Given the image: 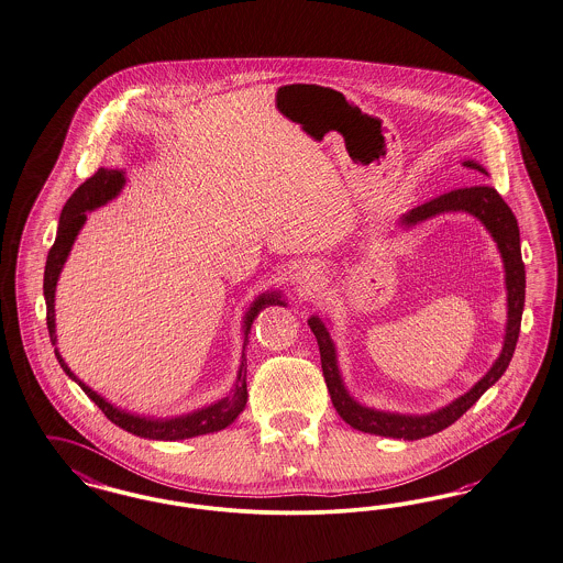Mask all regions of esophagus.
I'll use <instances>...</instances> for the list:
<instances>
[{"mask_svg":"<svg viewBox=\"0 0 563 563\" xmlns=\"http://www.w3.org/2000/svg\"><path fill=\"white\" fill-rule=\"evenodd\" d=\"M297 283H299V285H303V287H310V285H312V283H310V278H303V276H301Z\"/></svg>","mask_w":563,"mask_h":563,"instance_id":"obj_1","label":"esophagus"}]
</instances>
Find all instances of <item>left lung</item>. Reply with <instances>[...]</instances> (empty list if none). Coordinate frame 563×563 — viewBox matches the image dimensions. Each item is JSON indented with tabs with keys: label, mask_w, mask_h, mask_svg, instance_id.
Masks as SVG:
<instances>
[{
	"label": "left lung",
	"mask_w": 563,
	"mask_h": 563,
	"mask_svg": "<svg viewBox=\"0 0 563 563\" xmlns=\"http://www.w3.org/2000/svg\"><path fill=\"white\" fill-rule=\"evenodd\" d=\"M470 169H477L486 174V169L473 161H465ZM470 211L482 224L490 230L495 236L496 245L500 249L503 262H505V272H507V303H509V320H507V333H505V345L503 352L495 362V366L486 373L484 379L475 383L472 391L454 400L452 405L431 412L426 417H406V415H391V412H379L366 406L356 405L350 394L345 391L341 377H339L338 361H335V347L333 341L329 338L327 327L318 320L310 318L308 324L318 341L320 350V362H322V375L324 383L331 394V402L335 406L339 417L352 426L354 429H361L364 433H375V435H385V438H400V440H419L428 438L442 429L452 426L456 419H461L470 408H472L482 394L495 385L500 375L507 371L509 362L514 358L516 343L519 338V327H521V312H523V299H526V271L521 262V247H519V228L518 220L509 205L503 201V197L496 192L493 186H472V188H459L446 192L433 201L415 207L402 218V224H417L423 222L431 216L444 213V211Z\"/></svg>",
	"instance_id": "8db88e82"
}]
</instances>
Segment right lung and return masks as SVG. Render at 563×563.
Segmentation results:
<instances>
[{"instance_id": "obj_1", "label": "right lung", "mask_w": 563, "mask_h": 563, "mask_svg": "<svg viewBox=\"0 0 563 563\" xmlns=\"http://www.w3.org/2000/svg\"><path fill=\"white\" fill-rule=\"evenodd\" d=\"M123 174L117 172V169H104L100 167L91 178L84 181L68 199L65 209H63V216H60V222H58V234H56V241L47 253V262H45L44 272V297H45V322H47V333H49V341L52 345H56V331H54V291H56V280H58V274L65 266V260H67L68 251L70 245L77 236V232L81 230V225L86 222V211H91L100 205H104L107 201H111L114 195L121 190L123 186ZM272 303H283V299L272 292V295H262L253 308L249 310L247 320H245V345H247L249 333H251V324L255 320V316L260 314L266 306ZM54 354L60 362L63 371L67 373L68 377L75 383H79V387L88 394V398L93 400V405L98 406L107 419H111L114 426H119L134 435L140 438H148V440H169V442H176V440H186V438H195V435H202V433H213V431H220V429L228 428L247 406V358H243L241 362V371H239V377H236V385L232 389V394L220 400L218 405L207 406L201 408L192 415H186V417H176V419H144V417H135L130 412H123L119 408H114L113 405H109L104 398H100L96 391H91L90 387L86 383L79 382L70 368H68L63 356L58 354V350L54 347Z\"/></svg>"}]
</instances>
